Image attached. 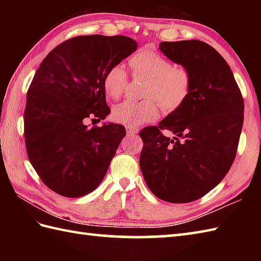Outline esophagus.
<instances>
[{"label": "esophagus", "mask_w": 261, "mask_h": 261, "mask_svg": "<svg viewBox=\"0 0 261 261\" xmlns=\"http://www.w3.org/2000/svg\"><path fill=\"white\" fill-rule=\"evenodd\" d=\"M125 129H126V134L129 136H137L139 134V129L136 126H132V125H125Z\"/></svg>", "instance_id": "obj_1"}]
</instances>
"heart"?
I'll list each match as a JSON object with an SVG mask.
<instances>
[{
  "label": "heart",
  "instance_id": "1",
  "mask_svg": "<svg viewBox=\"0 0 261 261\" xmlns=\"http://www.w3.org/2000/svg\"><path fill=\"white\" fill-rule=\"evenodd\" d=\"M136 76H143L148 83L142 101H124L112 110L114 121L125 125H139L156 120L160 104L167 112L178 110L192 90V76L187 68L174 66L170 60L151 49H141L130 59ZM127 84L124 66H111L103 77V88L107 95L116 99L123 94Z\"/></svg>",
  "mask_w": 261,
  "mask_h": 261
}]
</instances>
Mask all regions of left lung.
Wrapping results in <instances>:
<instances>
[{"label":"left lung","instance_id":"1","mask_svg":"<svg viewBox=\"0 0 261 261\" xmlns=\"http://www.w3.org/2000/svg\"><path fill=\"white\" fill-rule=\"evenodd\" d=\"M159 50L187 68V101L158 126L140 131V168L153 195L190 203L219 185L236 158L243 124V98L224 58L206 42H160ZM162 129L175 135L168 138Z\"/></svg>","mask_w":261,"mask_h":261}]
</instances>
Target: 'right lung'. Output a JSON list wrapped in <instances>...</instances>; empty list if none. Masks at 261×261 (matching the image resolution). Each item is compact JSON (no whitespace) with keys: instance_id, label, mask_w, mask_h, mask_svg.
<instances>
[{"instance_id":"add662e5","label":"right lung","mask_w":261,"mask_h":261,"mask_svg":"<svg viewBox=\"0 0 261 261\" xmlns=\"http://www.w3.org/2000/svg\"><path fill=\"white\" fill-rule=\"evenodd\" d=\"M137 48L124 36H80L55 47L37 69L24 110L27 153L59 195L84 196L107 174L125 127L111 122L88 127L85 121L110 114L103 77Z\"/></svg>"}]
</instances>
